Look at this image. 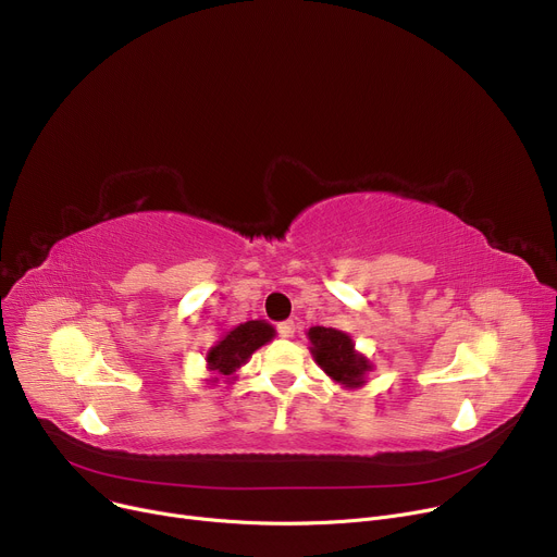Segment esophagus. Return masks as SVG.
Wrapping results in <instances>:
<instances>
[{
  "instance_id": "esophagus-1",
  "label": "esophagus",
  "mask_w": 557,
  "mask_h": 557,
  "mask_svg": "<svg viewBox=\"0 0 557 557\" xmlns=\"http://www.w3.org/2000/svg\"><path fill=\"white\" fill-rule=\"evenodd\" d=\"M280 336H284V338H294V334H296V325H294V320H284V323H280Z\"/></svg>"
}]
</instances>
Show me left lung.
Segmentation results:
<instances>
[{"instance_id":"8db88e82","label":"left lung","mask_w":557,"mask_h":557,"mask_svg":"<svg viewBox=\"0 0 557 557\" xmlns=\"http://www.w3.org/2000/svg\"><path fill=\"white\" fill-rule=\"evenodd\" d=\"M307 338L311 343L309 352L313 361L323 368L332 382L347 391L363 388L368 384V374L374 366L355 347L352 336L334 327H311Z\"/></svg>"}]
</instances>
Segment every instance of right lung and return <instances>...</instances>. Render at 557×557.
Wrapping results in <instances>:
<instances>
[{
  "instance_id": "add662e5",
  "label": "right lung",
  "mask_w": 557,
  "mask_h": 557,
  "mask_svg": "<svg viewBox=\"0 0 557 557\" xmlns=\"http://www.w3.org/2000/svg\"><path fill=\"white\" fill-rule=\"evenodd\" d=\"M273 336L275 327L267 320H248V323L223 332L205 355V366L210 372V379H205V382L212 386L219 382H234L237 370L248 363L261 345L273 341Z\"/></svg>"
}]
</instances>
